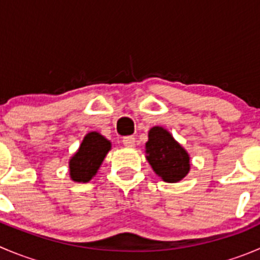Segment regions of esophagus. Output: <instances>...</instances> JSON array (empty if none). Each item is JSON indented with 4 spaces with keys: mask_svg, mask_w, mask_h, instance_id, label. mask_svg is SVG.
<instances>
[{
    "mask_svg": "<svg viewBox=\"0 0 260 260\" xmlns=\"http://www.w3.org/2000/svg\"><path fill=\"white\" fill-rule=\"evenodd\" d=\"M122 144L126 148H133L135 145V138L134 137H126L122 139Z\"/></svg>",
    "mask_w": 260,
    "mask_h": 260,
    "instance_id": "obj_1",
    "label": "esophagus"
}]
</instances>
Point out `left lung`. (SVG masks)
Instances as JSON below:
<instances>
[{
  "instance_id": "8db88e82",
  "label": "left lung",
  "mask_w": 260,
  "mask_h": 260,
  "mask_svg": "<svg viewBox=\"0 0 260 260\" xmlns=\"http://www.w3.org/2000/svg\"><path fill=\"white\" fill-rule=\"evenodd\" d=\"M149 139L145 144L147 159L155 174L166 182H177L184 179L190 170L189 154L159 126L150 128Z\"/></svg>"
}]
</instances>
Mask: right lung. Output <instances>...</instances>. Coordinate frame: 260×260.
Listing matches in <instances>:
<instances>
[{
    "label": "right lung",
    "instance_id": "1",
    "mask_svg": "<svg viewBox=\"0 0 260 260\" xmlns=\"http://www.w3.org/2000/svg\"><path fill=\"white\" fill-rule=\"evenodd\" d=\"M110 149L111 143L105 137L95 132L86 134L79 150L70 159L71 179L76 182L90 181Z\"/></svg>",
    "mask_w": 260,
    "mask_h": 260
}]
</instances>
